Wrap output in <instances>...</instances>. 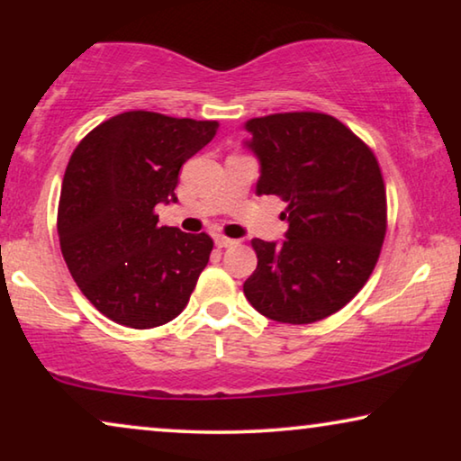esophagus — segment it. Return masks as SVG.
I'll return each mask as SVG.
<instances>
[{
    "mask_svg": "<svg viewBox=\"0 0 461 461\" xmlns=\"http://www.w3.org/2000/svg\"><path fill=\"white\" fill-rule=\"evenodd\" d=\"M213 241H216L218 248H230V245H235V241H232V239L222 237V235H218L216 239H213Z\"/></svg>",
    "mask_w": 461,
    "mask_h": 461,
    "instance_id": "34e87169",
    "label": "esophagus"
}]
</instances>
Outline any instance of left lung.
Segmentation results:
<instances>
[{
    "label": "left lung",
    "instance_id": "left-lung-1",
    "mask_svg": "<svg viewBox=\"0 0 461 461\" xmlns=\"http://www.w3.org/2000/svg\"><path fill=\"white\" fill-rule=\"evenodd\" d=\"M260 161L256 194H276L285 241L254 239L249 304L279 323L306 325L348 304L374 273L386 235V188L375 155L336 117L276 113L245 123Z\"/></svg>",
    "mask_w": 461,
    "mask_h": 461
}]
</instances>
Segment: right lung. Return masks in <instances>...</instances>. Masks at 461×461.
<instances>
[{"instance_id":"add662e5","label":"right lung","mask_w":461,"mask_h":461,"mask_svg":"<svg viewBox=\"0 0 461 461\" xmlns=\"http://www.w3.org/2000/svg\"><path fill=\"white\" fill-rule=\"evenodd\" d=\"M218 122L128 111L73 150L59 203L60 249L81 294L104 317L150 330L178 317L207 267L210 235L161 226L180 167L216 136Z\"/></svg>"}]
</instances>
